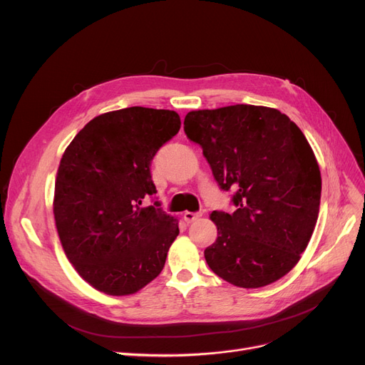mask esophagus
<instances>
[{
	"mask_svg": "<svg viewBox=\"0 0 365 365\" xmlns=\"http://www.w3.org/2000/svg\"><path fill=\"white\" fill-rule=\"evenodd\" d=\"M202 215H203L202 212H185V213H184V220H185L187 224H191V222H195V221L200 220Z\"/></svg>",
	"mask_w": 365,
	"mask_h": 365,
	"instance_id": "esophagus-1",
	"label": "esophagus"
}]
</instances>
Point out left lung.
Here are the masks:
<instances>
[{"label":"left lung","instance_id":"8db88e82","mask_svg":"<svg viewBox=\"0 0 365 365\" xmlns=\"http://www.w3.org/2000/svg\"><path fill=\"white\" fill-rule=\"evenodd\" d=\"M187 137L202 145L222 190H235L232 213H210L215 243L209 268L243 289L268 286L301 259L314 232L321 173L299 126L280 110L234 104L185 115Z\"/></svg>","mask_w":365,"mask_h":365}]
</instances>
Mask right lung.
Instances as JSON below:
<instances>
[{"mask_svg": "<svg viewBox=\"0 0 365 365\" xmlns=\"http://www.w3.org/2000/svg\"><path fill=\"white\" fill-rule=\"evenodd\" d=\"M180 126L174 110L126 107L91 119L64 150L56 228L69 262L98 292L134 294L165 267L178 220L141 203L156 192L150 162Z\"/></svg>", "mask_w": 365, "mask_h": 365, "instance_id": "1", "label": "right lung"}]
</instances>
